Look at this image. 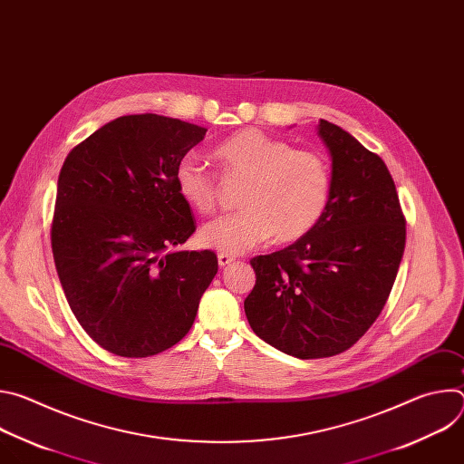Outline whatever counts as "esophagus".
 I'll list each match as a JSON object with an SVG mask.
<instances>
[{
	"label": "esophagus",
	"mask_w": 464,
	"mask_h": 464,
	"mask_svg": "<svg viewBox=\"0 0 464 464\" xmlns=\"http://www.w3.org/2000/svg\"><path fill=\"white\" fill-rule=\"evenodd\" d=\"M231 262H235V256H231V255H226V253H220V255H218V264H220V268H226V266H229Z\"/></svg>",
	"instance_id": "esophagus-1"
}]
</instances>
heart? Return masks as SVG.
I'll list each match as a JSON object with an SVG mask.
<instances>
[{"instance_id":"1","label":"heart","mask_w":464,"mask_h":464,"mask_svg":"<svg viewBox=\"0 0 464 464\" xmlns=\"http://www.w3.org/2000/svg\"><path fill=\"white\" fill-rule=\"evenodd\" d=\"M213 158L226 178L244 179L237 213L202 226L200 244L226 255H242L274 237L279 244L306 237L323 217L330 196V169L315 152L294 147L256 128L222 141ZM183 202L200 215L217 208L215 176L192 154L174 170Z\"/></svg>"}]
</instances>
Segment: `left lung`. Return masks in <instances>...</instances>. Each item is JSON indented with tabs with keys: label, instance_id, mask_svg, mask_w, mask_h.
<instances>
[{
	"label": "left lung",
	"instance_id": "1",
	"mask_svg": "<svg viewBox=\"0 0 464 464\" xmlns=\"http://www.w3.org/2000/svg\"><path fill=\"white\" fill-rule=\"evenodd\" d=\"M317 134L333 161L326 209L306 237L251 258L256 281L244 301L253 333L301 360L336 356L367 333L406 246L399 194L382 158L324 119Z\"/></svg>",
	"mask_w": 464,
	"mask_h": 464
}]
</instances>
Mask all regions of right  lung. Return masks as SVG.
<instances>
[{"label": "right lung", "instance_id": "1", "mask_svg": "<svg viewBox=\"0 0 464 464\" xmlns=\"http://www.w3.org/2000/svg\"><path fill=\"white\" fill-rule=\"evenodd\" d=\"M208 128L122 115L65 158L51 226L54 266L77 321L102 349L147 358L176 345L218 272L209 249H178L196 229L178 161Z\"/></svg>", "mask_w": 464, "mask_h": 464}]
</instances>
